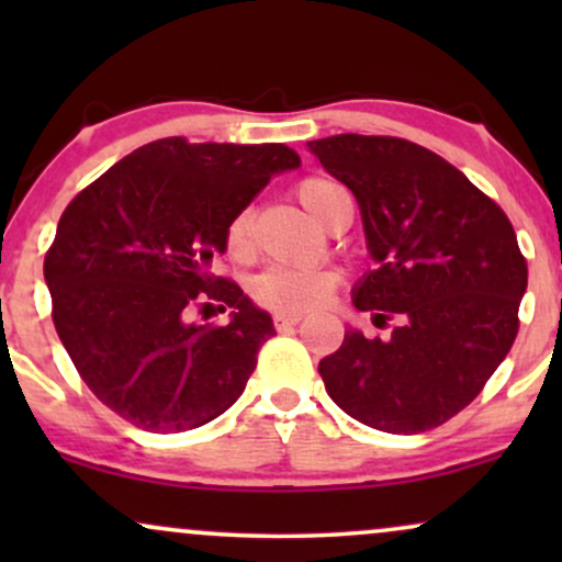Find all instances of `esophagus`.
Here are the masks:
<instances>
[{
	"mask_svg": "<svg viewBox=\"0 0 562 562\" xmlns=\"http://www.w3.org/2000/svg\"><path fill=\"white\" fill-rule=\"evenodd\" d=\"M301 319H303V314H295V312H280V314H274V317H272L277 330H285V327L299 325Z\"/></svg>",
	"mask_w": 562,
	"mask_h": 562,
	"instance_id": "34e87169",
	"label": "esophagus"
}]
</instances>
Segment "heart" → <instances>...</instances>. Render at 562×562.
I'll use <instances>...</instances> for the list:
<instances>
[{
    "instance_id": "heart-1",
    "label": "heart",
    "mask_w": 562,
    "mask_h": 562,
    "mask_svg": "<svg viewBox=\"0 0 562 562\" xmlns=\"http://www.w3.org/2000/svg\"><path fill=\"white\" fill-rule=\"evenodd\" d=\"M301 205L317 222L327 227L344 200L348 198L346 187L327 177H308L295 187ZM224 245L232 259H248L254 250V211L243 209L229 218L227 232H224ZM338 285V274L330 269H295V267H269L250 282V295L261 308L269 312H295L303 314L308 308H317L333 295Z\"/></svg>"
}]
</instances>
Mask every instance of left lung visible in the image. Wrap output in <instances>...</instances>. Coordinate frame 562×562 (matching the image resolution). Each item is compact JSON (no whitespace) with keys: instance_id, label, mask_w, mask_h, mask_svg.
<instances>
[{"instance_id":"left-lung-1","label":"left lung","mask_w":562,"mask_h":562,"mask_svg":"<svg viewBox=\"0 0 562 562\" xmlns=\"http://www.w3.org/2000/svg\"><path fill=\"white\" fill-rule=\"evenodd\" d=\"M362 211L378 269L359 312L398 317L391 338L348 330L319 362L330 398L385 434H423L462 412L513 348L528 267L513 224L460 169L409 139L308 142Z\"/></svg>"}]
</instances>
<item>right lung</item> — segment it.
Listing matches in <instances>:
<instances>
[{
    "label": "right lung",
    "mask_w": 562,
    "mask_h": 562,
    "mask_svg": "<svg viewBox=\"0 0 562 562\" xmlns=\"http://www.w3.org/2000/svg\"><path fill=\"white\" fill-rule=\"evenodd\" d=\"M299 164L277 142L166 137L70 200L44 280L70 362L108 409L150 434H179L240 398L272 317L211 267L227 250L229 218ZM214 302L233 308L227 326L189 322Z\"/></svg>",
    "instance_id": "obj_1"
}]
</instances>
